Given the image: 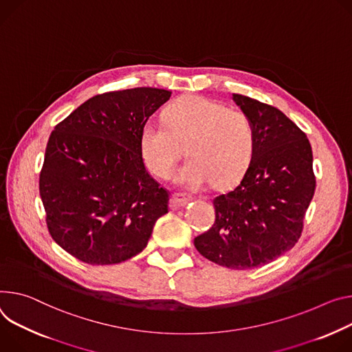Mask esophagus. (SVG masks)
<instances>
[{
	"label": "esophagus",
	"mask_w": 352,
	"mask_h": 352,
	"mask_svg": "<svg viewBox=\"0 0 352 352\" xmlns=\"http://www.w3.org/2000/svg\"><path fill=\"white\" fill-rule=\"evenodd\" d=\"M192 201V198L190 197H186L184 194H173L171 197V201H170V205L173 209H178L181 206H185L188 202Z\"/></svg>",
	"instance_id": "obj_1"
}]
</instances>
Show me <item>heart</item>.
<instances>
[{"mask_svg":"<svg viewBox=\"0 0 352 352\" xmlns=\"http://www.w3.org/2000/svg\"><path fill=\"white\" fill-rule=\"evenodd\" d=\"M184 146L189 158L177 173L179 185L198 189L210 179L214 185H229L251 163L254 126L239 109L199 95H188L166 109L164 122H147L140 135L144 164L163 179L173 175Z\"/></svg>","mask_w":352,"mask_h":352,"instance_id":"heart-1","label":"heart"}]
</instances>
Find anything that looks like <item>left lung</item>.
Returning a JSON list of instances; mask_svg holds the SVG:
<instances>
[{
	"label": "left lung",
	"mask_w": 352,
	"mask_h": 352,
	"mask_svg": "<svg viewBox=\"0 0 352 352\" xmlns=\"http://www.w3.org/2000/svg\"><path fill=\"white\" fill-rule=\"evenodd\" d=\"M233 101L254 126L252 160L240 184L213 199V226L194 244L214 264L251 270L298 243L316 178L311 146L289 118L240 94Z\"/></svg>",
	"instance_id": "obj_1"
}]
</instances>
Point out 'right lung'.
<instances>
[{"mask_svg":"<svg viewBox=\"0 0 352 352\" xmlns=\"http://www.w3.org/2000/svg\"><path fill=\"white\" fill-rule=\"evenodd\" d=\"M170 97L150 87L95 95L52 132L39 192L50 236L77 260L135 257L168 212V192L144 167L140 135Z\"/></svg>","mask_w":352,"mask_h":352,"instance_id":"add662e5","label":"right lung"}]
</instances>
